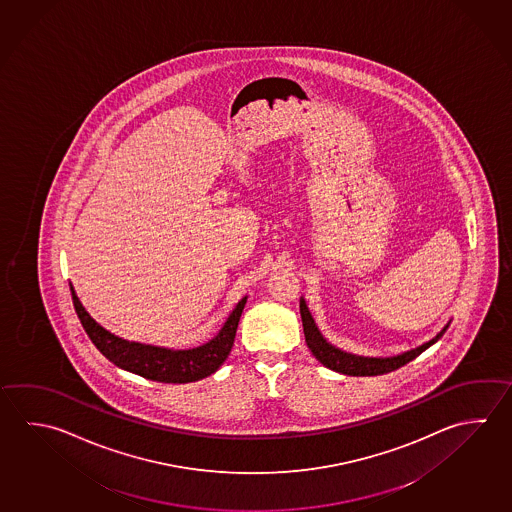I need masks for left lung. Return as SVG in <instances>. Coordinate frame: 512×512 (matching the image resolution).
<instances>
[{"label": "left lung", "mask_w": 512, "mask_h": 512, "mask_svg": "<svg viewBox=\"0 0 512 512\" xmlns=\"http://www.w3.org/2000/svg\"><path fill=\"white\" fill-rule=\"evenodd\" d=\"M299 312H301V321H303V332H305V341L310 348V352L314 354L317 361L343 375H352V377H370V375H382V373H390L397 370L400 366L413 361L415 357H419L424 350H428L431 344L437 343L442 335L446 334L449 323H447L440 332H438L428 343L420 344L413 350L402 352L399 355H391V357H364V355L350 354L344 352L341 348H337L332 343L326 341L321 330L317 328L314 317L310 314L307 307V301L299 299Z\"/></svg>", "instance_id": "1"}]
</instances>
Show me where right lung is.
I'll return each mask as SVG.
<instances>
[{"label": "right lung", "instance_id": "add662e5", "mask_svg": "<svg viewBox=\"0 0 512 512\" xmlns=\"http://www.w3.org/2000/svg\"><path fill=\"white\" fill-rule=\"evenodd\" d=\"M70 290H72L75 312L81 319V325L88 337L92 339V343L97 346V350L106 359H110L122 370L137 373L149 381L171 382V384L200 381L216 372L225 363V359L231 354L236 328L240 323L243 307L247 303V296L242 298V301H238V305L234 307L231 316L227 317L220 332L207 343L200 344L196 348H187V350H173L166 346L126 341L119 335L112 334L86 312L72 285Z\"/></svg>", "mask_w": 512, "mask_h": 512}]
</instances>
